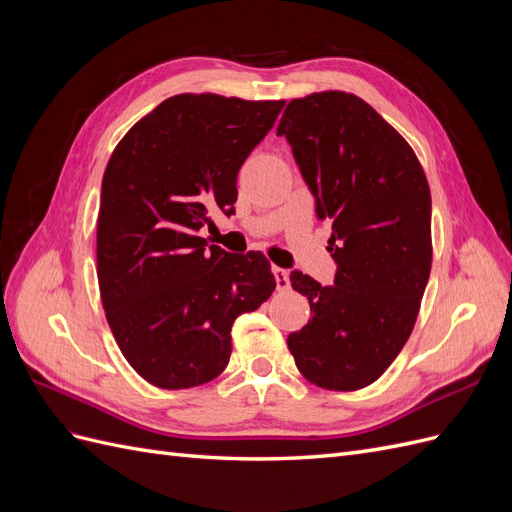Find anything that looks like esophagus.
Segmentation results:
<instances>
[{"label":"esophagus","instance_id":"obj_1","mask_svg":"<svg viewBox=\"0 0 512 512\" xmlns=\"http://www.w3.org/2000/svg\"><path fill=\"white\" fill-rule=\"evenodd\" d=\"M273 275H275L277 288H280V290H288V288H290V277H288V271H286V269L273 267Z\"/></svg>","mask_w":512,"mask_h":512}]
</instances>
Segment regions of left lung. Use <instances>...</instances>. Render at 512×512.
<instances>
[{"instance_id":"1","label":"left lung","mask_w":512,"mask_h":512,"mask_svg":"<svg viewBox=\"0 0 512 512\" xmlns=\"http://www.w3.org/2000/svg\"><path fill=\"white\" fill-rule=\"evenodd\" d=\"M277 134L292 147L318 220L333 222L337 265L331 286L290 273L312 318L288 335V350L320 389H363L395 361L421 307L431 271L427 177L404 136L346 91L288 102Z\"/></svg>"}]
</instances>
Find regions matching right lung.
Returning a JSON list of instances; mask_svg holds the SVG:
<instances>
[{
	"label": "right lung",
	"instance_id": "obj_1",
	"mask_svg": "<svg viewBox=\"0 0 512 512\" xmlns=\"http://www.w3.org/2000/svg\"><path fill=\"white\" fill-rule=\"evenodd\" d=\"M284 100L179 94L121 138L102 177L98 282L128 363L160 389H190L228 365L232 322L275 290L262 252L200 237L235 213L237 175Z\"/></svg>",
	"mask_w": 512,
	"mask_h": 512
}]
</instances>
